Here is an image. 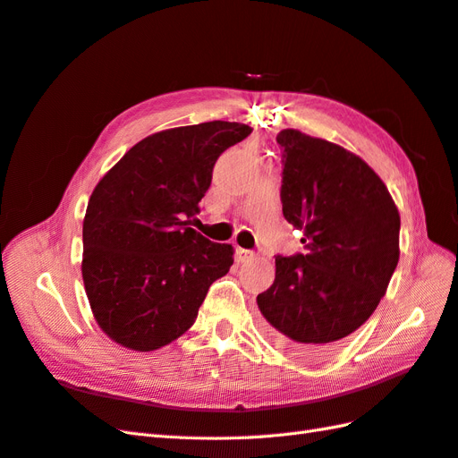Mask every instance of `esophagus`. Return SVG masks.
<instances>
[{"label":"esophagus","mask_w":458,"mask_h":458,"mask_svg":"<svg viewBox=\"0 0 458 458\" xmlns=\"http://www.w3.org/2000/svg\"><path fill=\"white\" fill-rule=\"evenodd\" d=\"M234 258H237V262H241V264H246V262H252V259L256 258V254H254L252 250L237 249V250H234Z\"/></svg>","instance_id":"obj_1"}]
</instances>
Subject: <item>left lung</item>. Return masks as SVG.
<instances>
[{
    "label": "left lung",
    "mask_w": 458,
    "mask_h": 458,
    "mask_svg": "<svg viewBox=\"0 0 458 458\" xmlns=\"http://www.w3.org/2000/svg\"><path fill=\"white\" fill-rule=\"evenodd\" d=\"M283 216L304 231V254L276 256L258 294L267 339L296 356L327 354L374 314L399 262L401 217L383 181L344 148L285 129Z\"/></svg>",
    "instance_id": "left-lung-1"
}]
</instances>
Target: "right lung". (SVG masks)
Here are the masks:
<instances>
[{"label":"right lung","mask_w":458,"mask_h":458,"mask_svg":"<svg viewBox=\"0 0 458 458\" xmlns=\"http://www.w3.org/2000/svg\"><path fill=\"white\" fill-rule=\"evenodd\" d=\"M250 132L229 121L156 132L96 184L82 225V279L98 326L123 347L146 352L181 337L233 266L231 244L189 225L217 157Z\"/></svg>","instance_id":"add662e5"}]
</instances>
